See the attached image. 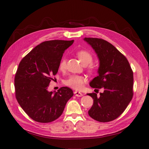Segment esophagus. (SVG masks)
Listing matches in <instances>:
<instances>
[{
    "mask_svg": "<svg viewBox=\"0 0 149 149\" xmlns=\"http://www.w3.org/2000/svg\"><path fill=\"white\" fill-rule=\"evenodd\" d=\"M74 94H75V95L77 96V97H82L83 95V93L79 92V91H75Z\"/></svg>",
    "mask_w": 149,
    "mask_h": 149,
    "instance_id": "esophagus-1",
    "label": "esophagus"
}]
</instances>
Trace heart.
Instances as JSON below:
<instances>
[{"label": "heart", "instance_id": "obj_1", "mask_svg": "<svg viewBox=\"0 0 149 149\" xmlns=\"http://www.w3.org/2000/svg\"><path fill=\"white\" fill-rule=\"evenodd\" d=\"M77 56L83 65H88L93 61V56L86 50H80L77 52ZM59 68L60 70H64L66 68V59L63 58L59 63ZM90 69H93V66H90ZM85 79L77 75H72L65 81V84L69 87L75 90H81L83 87Z\"/></svg>", "mask_w": 149, "mask_h": 149}]
</instances>
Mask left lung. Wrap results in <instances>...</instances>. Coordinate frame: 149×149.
Instances as JSON below:
<instances>
[{"instance_id": "8db88e82", "label": "left lung", "mask_w": 149, "mask_h": 149, "mask_svg": "<svg viewBox=\"0 0 149 149\" xmlns=\"http://www.w3.org/2000/svg\"><path fill=\"white\" fill-rule=\"evenodd\" d=\"M92 47L99 61L98 76L90 82V86L104 91L97 97L88 93L93 99L88 115L100 122L112 121L124 111L133 95V72L127 58L107 41L84 38Z\"/></svg>"}]
</instances>
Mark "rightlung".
Masks as SVG:
<instances>
[{
	"instance_id": "obj_1",
	"label": "right lung",
	"mask_w": 149,
	"mask_h": 149,
	"mask_svg": "<svg viewBox=\"0 0 149 149\" xmlns=\"http://www.w3.org/2000/svg\"><path fill=\"white\" fill-rule=\"evenodd\" d=\"M74 40H50L42 42L19 63L15 77L16 98L30 118L49 123L62 115L66 102L74 95L68 87L49 91L50 82L58 72L65 50Z\"/></svg>"
}]
</instances>
